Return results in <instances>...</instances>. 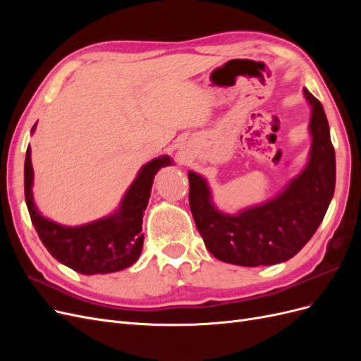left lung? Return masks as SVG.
<instances>
[{
	"label": "left lung",
	"instance_id": "1",
	"mask_svg": "<svg viewBox=\"0 0 361 361\" xmlns=\"http://www.w3.org/2000/svg\"><path fill=\"white\" fill-rule=\"evenodd\" d=\"M302 92L312 106L310 161L276 199L226 215L214 207L204 179L188 174L191 214L216 259L241 267L280 264L297 255L322 223L336 187V155L322 104Z\"/></svg>",
	"mask_w": 361,
	"mask_h": 361
}]
</instances>
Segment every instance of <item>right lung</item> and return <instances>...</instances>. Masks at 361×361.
Masks as SVG:
<instances>
[{
  "instance_id": "obj_1",
  "label": "right lung",
  "mask_w": 361,
  "mask_h": 361,
  "mask_svg": "<svg viewBox=\"0 0 361 361\" xmlns=\"http://www.w3.org/2000/svg\"><path fill=\"white\" fill-rule=\"evenodd\" d=\"M169 164H171L169 157L147 162L114 215L80 227H68L47 220L36 209L31 192L32 166L28 146L24 167L25 202L40 241L52 257L80 274H108L130 267L143 248L145 235L141 233V224L152 183L158 170Z\"/></svg>"
}]
</instances>
